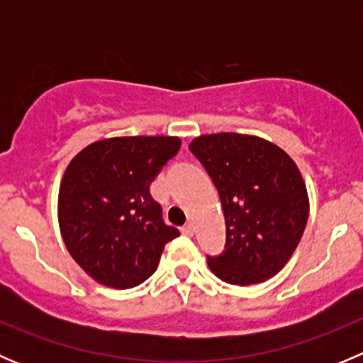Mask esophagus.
Wrapping results in <instances>:
<instances>
[{"instance_id":"esophagus-1","label":"esophagus","mask_w":363,"mask_h":363,"mask_svg":"<svg viewBox=\"0 0 363 363\" xmlns=\"http://www.w3.org/2000/svg\"><path fill=\"white\" fill-rule=\"evenodd\" d=\"M181 232L184 233V235L191 237L193 233H195V226H193L191 223H188V225H184V226H182V228H181Z\"/></svg>"}]
</instances>
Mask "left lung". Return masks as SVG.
I'll return each mask as SVG.
<instances>
[{
  "label": "left lung",
  "mask_w": 363,
  "mask_h": 363,
  "mask_svg": "<svg viewBox=\"0 0 363 363\" xmlns=\"http://www.w3.org/2000/svg\"><path fill=\"white\" fill-rule=\"evenodd\" d=\"M189 151L211 175L225 212V251L207 256L212 272L239 286L276 276L309 218L307 189L294 160L263 138L240 133L202 135Z\"/></svg>",
  "instance_id": "left-lung-1"
}]
</instances>
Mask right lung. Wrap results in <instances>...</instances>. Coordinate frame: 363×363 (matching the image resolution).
I'll return each instance as SVG.
<instances>
[{"instance_id": "obj_1", "label": "right lung", "mask_w": 363, "mask_h": 363, "mask_svg": "<svg viewBox=\"0 0 363 363\" xmlns=\"http://www.w3.org/2000/svg\"><path fill=\"white\" fill-rule=\"evenodd\" d=\"M179 149L177 137H117L87 145L68 164L57 205L61 235L100 284L126 290L144 283L179 237L149 189Z\"/></svg>"}]
</instances>
